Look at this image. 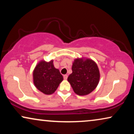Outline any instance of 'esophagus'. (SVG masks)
Masks as SVG:
<instances>
[{"label": "esophagus", "instance_id": "34e87169", "mask_svg": "<svg viewBox=\"0 0 134 134\" xmlns=\"http://www.w3.org/2000/svg\"><path fill=\"white\" fill-rule=\"evenodd\" d=\"M63 78H64V79H65V80H67V79H68V75H67V74L64 75V76H63Z\"/></svg>", "mask_w": 134, "mask_h": 134}]
</instances>
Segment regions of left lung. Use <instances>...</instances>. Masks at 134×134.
<instances>
[{"label":"left lung","mask_w":134,"mask_h":134,"mask_svg":"<svg viewBox=\"0 0 134 134\" xmlns=\"http://www.w3.org/2000/svg\"><path fill=\"white\" fill-rule=\"evenodd\" d=\"M72 72L68 77L74 93L85 96L96 88L100 79L97 64L88 58H76L72 66Z\"/></svg>","instance_id":"obj_1"}]
</instances>
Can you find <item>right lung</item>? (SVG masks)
Returning <instances> with one entry per match:
<instances>
[{"label":"right lung","instance_id":"right-lung-1","mask_svg":"<svg viewBox=\"0 0 134 134\" xmlns=\"http://www.w3.org/2000/svg\"><path fill=\"white\" fill-rule=\"evenodd\" d=\"M33 77L36 88L45 94L54 93L63 79L59 70L54 67L53 60L39 62L33 72Z\"/></svg>","mask_w":134,"mask_h":134}]
</instances>
